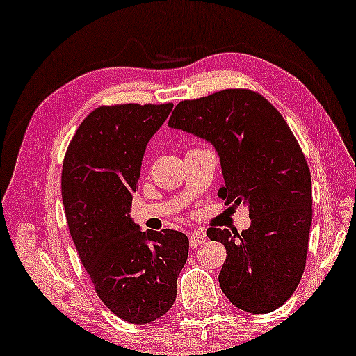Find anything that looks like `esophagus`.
Instances as JSON below:
<instances>
[{
  "label": "esophagus",
  "mask_w": 356,
  "mask_h": 356,
  "mask_svg": "<svg viewBox=\"0 0 356 356\" xmlns=\"http://www.w3.org/2000/svg\"><path fill=\"white\" fill-rule=\"evenodd\" d=\"M188 238H190V246H192V248L200 246L201 243L206 241V235H204L203 232H200V230H195V232L190 233Z\"/></svg>",
  "instance_id": "esophagus-1"
}]
</instances>
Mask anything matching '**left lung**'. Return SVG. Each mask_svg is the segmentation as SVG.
<instances>
[{
  "mask_svg": "<svg viewBox=\"0 0 356 356\" xmlns=\"http://www.w3.org/2000/svg\"><path fill=\"white\" fill-rule=\"evenodd\" d=\"M169 126L216 147L225 185V206L246 204L251 227L232 235L211 227L227 259L220 289L249 314H268L299 284L312 224V177L299 142L280 111L251 89H224L182 100Z\"/></svg>",
  "mask_w": 356,
  "mask_h": 356,
  "instance_id": "left-lung-1",
  "label": "left lung"
}]
</instances>
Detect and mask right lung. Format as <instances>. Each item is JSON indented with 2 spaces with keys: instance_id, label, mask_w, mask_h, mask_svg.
Wrapping results in <instances>:
<instances>
[{
  "instance_id": "obj_1",
  "label": "right lung",
  "mask_w": 356,
  "mask_h": 356,
  "mask_svg": "<svg viewBox=\"0 0 356 356\" xmlns=\"http://www.w3.org/2000/svg\"><path fill=\"white\" fill-rule=\"evenodd\" d=\"M172 104L94 108L68 144L62 201L78 256L108 310L147 325L171 309L188 256L182 232H140L129 209L142 156Z\"/></svg>"
}]
</instances>
